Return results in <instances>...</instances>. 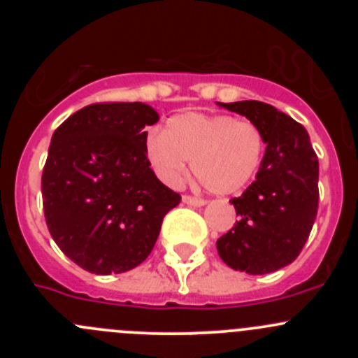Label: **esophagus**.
<instances>
[{
	"label": "esophagus",
	"instance_id": "esophagus-1",
	"mask_svg": "<svg viewBox=\"0 0 358 358\" xmlns=\"http://www.w3.org/2000/svg\"><path fill=\"white\" fill-rule=\"evenodd\" d=\"M182 202L187 206H194V208H201V206L206 204L204 199H197V197H192V196H183Z\"/></svg>",
	"mask_w": 358,
	"mask_h": 358
}]
</instances>
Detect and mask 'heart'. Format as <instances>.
Instances as JSON below:
<instances>
[{
	"label": "heart",
	"mask_w": 358,
	"mask_h": 358,
	"mask_svg": "<svg viewBox=\"0 0 358 358\" xmlns=\"http://www.w3.org/2000/svg\"><path fill=\"white\" fill-rule=\"evenodd\" d=\"M263 152L262 129L225 114H178L169 119L166 131L152 129L145 138L147 159L162 182L180 185L192 159L202 185L220 196L244 189L259 169Z\"/></svg>",
	"instance_id": "b5f03b06"
}]
</instances>
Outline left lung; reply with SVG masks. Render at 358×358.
I'll use <instances>...</instances> for the list:
<instances>
[{
  "mask_svg": "<svg viewBox=\"0 0 358 358\" xmlns=\"http://www.w3.org/2000/svg\"><path fill=\"white\" fill-rule=\"evenodd\" d=\"M248 117L265 138L256 178L230 202L239 220L216 241L230 268L249 275L275 272L298 258L319 208V159L299 122L258 100L222 103Z\"/></svg>",
  "mask_w": 358,
  "mask_h": 358,
  "instance_id": "obj_1",
  "label": "left lung"
}]
</instances>
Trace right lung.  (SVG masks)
Here are the masks:
<instances>
[{
  "label": "right lung",
  "mask_w": 358,
  "mask_h": 358,
  "mask_svg": "<svg viewBox=\"0 0 358 358\" xmlns=\"http://www.w3.org/2000/svg\"><path fill=\"white\" fill-rule=\"evenodd\" d=\"M159 114L142 102L93 103L52 136L41 178L46 225L76 265L96 275L138 266L180 194L157 180L145 154Z\"/></svg>",
  "instance_id": "obj_1"
}]
</instances>
